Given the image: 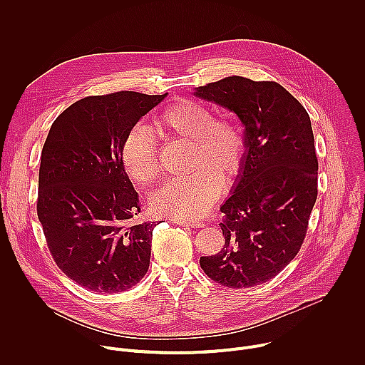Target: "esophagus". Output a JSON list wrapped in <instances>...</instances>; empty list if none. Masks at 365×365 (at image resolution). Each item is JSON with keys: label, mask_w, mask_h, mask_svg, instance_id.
<instances>
[{"label": "esophagus", "mask_w": 365, "mask_h": 365, "mask_svg": "<svg viewBox=\"0 0 365 365\" xmlns=\"http://www.w3.org/2000/svg\"><path fill=\"white\" fill-rule=\"evenodd\" d=\"M175 221V224H178V225H180V227H189V228H202L203 225H205V222L203 221H189V220H173Z\"/></svg>", "instance_id": "1"}]
</instances>
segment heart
Segmentation results:
<instances>
[{"label":"heart","instance_id":"1","mask_svg":"<svg viewBox=\"0 0 365 365\" xmlns=\"http://www.w3.org/2000/svg\"><path fill=\"white\" fill-rule=\"evenodd\" d=\"M155 127L168 135L190 141L186 176L168 180L151 196L153 211L179 220H196L222 190L224 179L237 176L244 165L247 140L241 124L230 117H214L211 108L192 99H180L155 118ZM127 175L140 186L160 175L154 140L143 124H135L121 145Z\"/></svg>","mask_w":365,"mask_h":365}]
</instances>
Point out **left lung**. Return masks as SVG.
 I'll return each mask as SVG.
<instances>
[{
  "instance_id": "left-lung-1",
  "label": "left lung",
  "mask_w": 365,
  "mask_h": 365,
  "mask_svg": "<svg viewBox=\"0 0 365 365\" xmlns=\"http://www.w3.org/2000/svg\"><path fill=\"white\" fill-rule=\"evenodd\" d=\"M196 96L234 111L247 153L232 195L221 206L225 244L199 264L214 282L244 289L269 282L299 252L318 197V159L307 111L282 85L228 76Z\"/></svg>"
}]
</instances>
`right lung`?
<instances>
[{"mask_svg":"<svg viewBox=\"0 0 365 365\" xmlns=\"http://www.w3.org/2000/svg\"><path fill=\"white\" fill-rule=\"evenodd\" d=\"M163 95L86 96L51 124L41 150L37 217L58 267L79 286L117 293L147 273L153 230L121 160L127 133Z\"/></svg>","mask_w":365,"mask_h":365,"instance_id":"obj_1","label":"right lung"}]
</instances>
